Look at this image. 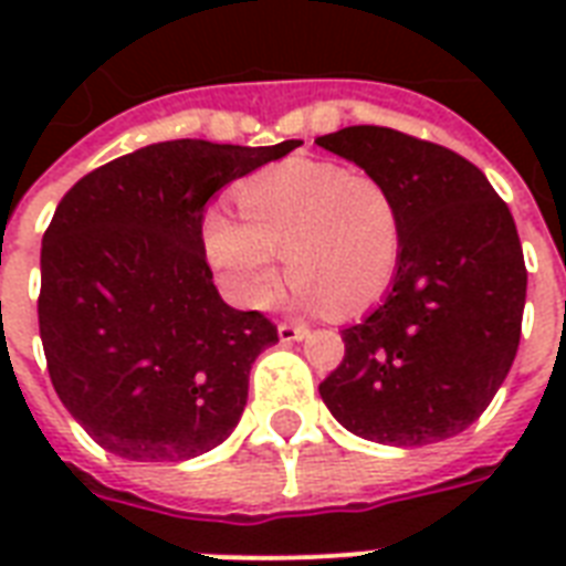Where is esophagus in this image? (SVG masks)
<instances>
[{
  "label": "esophagus",
  "instance_id": "34e87169",
  "mask_svg": "<svg viewBox=\"0 0 566 566\" xmlns=\"http://www.w3.org/2000/svg\"><path fill=\"white\" fill-rule=\"evenodd\" d=\"M305 335H308V328L302 326V323H279V337H282V344L302 340Z\"/></svg>",
  "mask_w": 566,
  "mask_h": 566
}]
</instances>
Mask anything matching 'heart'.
I'll list each match as a JSON object with an SVG mask.
<instances>
[{
	"label": "heart",
	"mask_w": 566,
	"mask_h": 566,
	"mask_svg": "<svg viewBox=\"0 0 566 566\" xmlns=\"http://www.w3.org/2000/svg\"><path fill=\"white\" fill-rule=\"evenodd\" d=\"M240 220L211 211L205 255L243 305H266L279 287V255L293 296L308 308L355 314L394 282L402 255V208L373 172L293 158L234 188Z\"/></svg>",
	"instance_id": "heart-1"
}]
</instances>
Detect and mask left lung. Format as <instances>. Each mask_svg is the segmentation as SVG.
<instances>
[{
  "mask_svg": "<svg viewBox=\"0 0 566 566\" xmlns=\"http://www.w3.org/2000/svg\"><path fill=\"white\" fill-rule=\"evenodd\" d=\"M394 188L402 255L394 291L344 328L319 396L344 429L390 447L455 438L509 376L526 305L517 226L484 172L447 146L385 126L317 137Z\"/></svg>",
  "mask_w": 566,
  "mask_h": 566,
  "instance_id": "1",
  "label": "left lung"
}]
</instances>
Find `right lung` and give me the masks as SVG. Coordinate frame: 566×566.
<instances>
[{
    "instance_id": "1",
    "label": "right lung",
    "mask_w": 566,
    "mask_h": 566,
    "mask_svg": "<svg viewBox=\"0 0 566 566\" xmlns=\"http://www.w3.org/2000/svg\"><path fill=\"white\" fill-rule=\"evenodd\" d=\"M300 144H153L57 202L40 249V340L55 394L99 447L188 461L234 431L249 370L279 332L220 300L205 202Z\"/></svg>"
}]
</instances>
